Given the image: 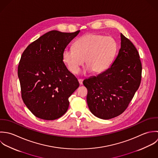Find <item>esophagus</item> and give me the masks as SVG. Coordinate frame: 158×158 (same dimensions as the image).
I'll return each mask as SVG.
<instances>
[{
  "label": "esophagus",
  "instance_id": "esophagus-1",
  "mask_svg": "<svg viewBox=\"0 0 158 158\" xmlns=\"http://www.w3.org/2000/svg\"><path fill=\"white\" fill-rule=\"evenodd\" d=\"M78 81H79V83L80 85H82V84H83V79H78Z\"/></svg>",
  "mask_w": 158,
  "mask_h": 158
}]
</instances>
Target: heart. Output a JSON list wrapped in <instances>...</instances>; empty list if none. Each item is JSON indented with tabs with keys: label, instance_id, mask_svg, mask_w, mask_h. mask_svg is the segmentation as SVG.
Here are the masks:
<instances>
[{
	"label": "heart",
	"instance_id": "1",
	"mask_svg": "<svg viewBox=\"0 0 158 158\" xmlns=\"http://www.w3.org/2000/svg\"><path fill=\"white\" fill-rule=\"evenodd\" d=\"M117 44L111 36L89 33L77 39L74 48L65 49L62 58L68 69L76 74L84 60L86 66L94 73H99L110 64L116 54Z\"/></svg>",
	"mask_w": 158,
	"mask_h": 158
}]
</instances>
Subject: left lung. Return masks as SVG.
Instances as JSON below:
<instances>
[{"label": "left lung", "mask_w": 158, "mask_h": 158, "mask_svg": "<svg viewBox=\"0 0 158 158\" xmlns=\"http://www.w3.org/2000/svg\"><path fill=\"white\" fill-rule=\"evenodd\" d=\"M121 48L112 65L96 76L83 81L88 93L87 102L96 117L109 120L127 109L142 79V63L132 43L122 33Z\"/></svg>", "instance_id": "obj_1"}]
</instances>
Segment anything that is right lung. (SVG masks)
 I'll return each mask as SVG.
<instances>
[{
  "instance_id": "add662e5",
  "label": "right lung",
  "mask_w": 158,
  "mask_h": 158,
  "mask_svg": "<svg viewBox=\"0 0 158 158\" xmlns=\"http://www.w3.org/2000/svg\"><path fill=\"white\" fill-rule=\"evenodd\" d=\"M80 31H51L23 52L18 68L21 97L36 117L54 120L67 111L69 97L79 87L77 78L63 62V51Z\"/></svg>"
}]
</instances>
